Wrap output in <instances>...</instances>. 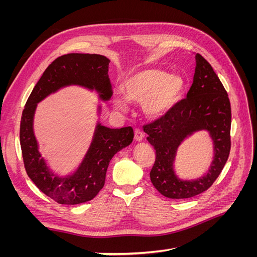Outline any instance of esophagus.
I'll return each mask as SVG.
<instances>
[{
    "label": "esophagus",
    "mask_w": 257,
    "mask_h": 257,
    "mask_svg": "<svg viewBox=\"0 0 257 257\" xmlns=\"http://www.w3.org/2000/svg\"><path fill=\"white\" fill-rule=\"evenodd\" d=\"M144 133H143V131L142 130H139V128H136L135 130V141L136 142H142L143 139H144Z\"/></svg>",
    "instance_id": "obj_1"
}]
</instances>
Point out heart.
Returning a JSON list of instances; mask_svg holds the SVG:
<instances>
[{"label":"heart","mask_w":257,"mask_h":257,"mask_svg":"<svg viewBox=\"0 0 257 257\" xmlns=\"http://www.w3.org/2000/svg\"><path fill=\"white\" fill-rule=\"evenodd\" d=\"M124 94L115 93L113 104L127 111L131 102H143L147 118L157 120L165 115L180 99L184 81L180 76L170 75L159 68H145L131 74L123 82Z\"/></svg>","instance_id":"obj_1"}]
</instances>
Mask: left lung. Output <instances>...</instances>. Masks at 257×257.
<instances>
[{"label":"left lung","mask_w":257,"mask_h":257,"mask_svg":"<svg viewBox=\"0 0 257 257\" xmlns=\"http://www.w3.org/2000/svg\"><path fill=\"white\" fill-rule=\"evenodd\" d=\"M195 73L186 98L177 103L161 119L144 126L147 141L157 159L150 172L151 182L163 196L182 199L208 190L219 177L230 151V103L212 66L195 54ZM206 130L214 147L213 162L207 172L196 179H181L175 174L178 147L186 138Z\"/></svg>","instance_id":"left-lung-1"}]
</instances>
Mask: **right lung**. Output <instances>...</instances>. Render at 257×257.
<instances>
[{"label":"right lung","mask_w":257,"mask_h":257,"mask_svg":"<svg viewBox=\"0 0 257 257\" xmlns=\"http://www.w3.org/2000/svg\"><path fill=\"white\" fill-rule=\"evenodd\" d=\"M109 62L100 54L68 53L59 57L46 68L22 111L20 146L27 174L45 195L59 204L78 205L94 198L105 184L109 162L115 153L132 144L134 131L131 126L109 128L98 120L80 164L71 174L61 176L49 167L40 151L33 127L37 104L69 85L95 91L98 99L107 102L112 96ZM100 112L102 107L98 105V116Z\"/></svg>","instance_id":"obj_1"}]
</instances>
